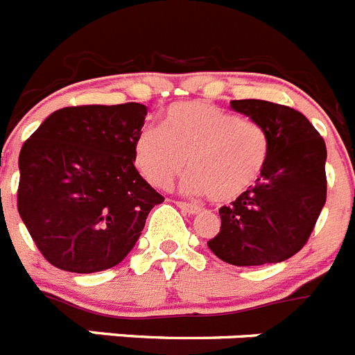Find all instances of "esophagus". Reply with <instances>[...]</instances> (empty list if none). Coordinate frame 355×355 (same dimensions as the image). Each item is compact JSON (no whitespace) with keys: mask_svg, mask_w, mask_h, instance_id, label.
Wrapping results in <instances>:
<instances>
[{"mask_svg":"<svg viewBox=\"0 0 355 355\" xmlns=\"http://www.w3.org/2000/svg\"><path fill=\"white\" fill-rule=\"evenodd\" d=\"M177 207H180L182 211H186L187 214H196L200 211L198 205H193V203H187V202H177Z\"/></svg>","mask_w":355,"mask_h":355,"instance_id":"obj_1","label":"esophagus"}]
</instances>
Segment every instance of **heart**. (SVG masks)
<instances>
[{"label": "heart", "instance_id": "obj_1", "mask_svg": "<svg viewBox=\"0 0 355 355\" xmlns=\"http://www.w3.org/2000/svg\"><path fill=\"white\" fill-rule=\"evenodd\" d=\"M268 153L270 139L257 121L205 101L171 105L162 128L143 126L134 144L135 164L152 186L166 189L187 166L182 189L214 202H230L254 187Z\"/></svg>", "mask_w": 355, "mask_h": 355}]
</instances>
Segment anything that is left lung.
Wrapping results in <instances>:
<instances>
[{"label": "left lung", "instance_id": "1", "mask_svg": "<svg viewBox=\"0 0 355 355\" xmlns=\"http://www.w3.org/2000/svg\"><path fill=\"white\" fill-rule=\"evenodd\" d=\"M230 107L263 126L270 153L255 186L220 209L221 229L207 246L234 266L282 263L304 248L325 205V141L286 105L234 100Z\"/></svg>", "mask_w": 355, "mask_h": 355}]
</instances>
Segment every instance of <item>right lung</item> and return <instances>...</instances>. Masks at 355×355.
I'll return each instance as SVG.
<instances>
[{
  "mask_svg": "<svg viewBox=\"0 0 355 355\" xmlns=\"http://www.w3.org/2000/svg\"><path fill=\"white\" fill-rule=\"evenodd\" d=\"M141 103L55 110L19 153L17 211L49 264L73 273L116 266L164 202L135 169Z\"/></svg>",
  "mask_w": 355,
  "mask_h": 355,
  "instance_id": "add662e5",
  "label": "right lung"
}]
</instances>
